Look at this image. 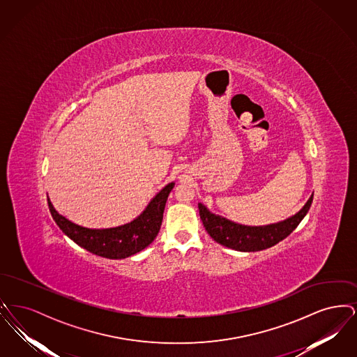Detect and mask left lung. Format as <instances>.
<instances>
[{"label":"left lung","instance_id":"1","mask_svg":"<svg viewBox=\"0 0 357 357\" xmlns=\"http://www.w3.org/2000/svg\"><path fill=\"white\" fill-rule=\"evenodd\" d=\"M312 201L313 194L296 215L285 221L266 226H245L229 221L223 217L213 214L202 204H198V208L204 229L214 241L238 252H258L272 248L280 241L288 237L305 217Z\"/></svg>","mask_w":357,"mask_h":357}]
</instances>
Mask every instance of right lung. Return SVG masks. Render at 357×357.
I'll return each mask as SVG.
<instances>
[{
    "mask_svg": "<svg viewBox=\"0 0 357 357\" xmlns=\"http://www.w3.org/2000/svg\"><path fill=\"white\" fill-rule=\"evenodd\" d=\"M175 183L163 187L147 204L144 211L132 222L111 229H86L59 214L51 201L48 206L57 226L73 242L92 255L109 259H121L147 248L159 233L169 194Z\"/></svg>",
    "mask_w": 357,
    "mask_h": 357,
    "instance_id": "obj_1",
    "label": "right lung"
}]
</instances>
